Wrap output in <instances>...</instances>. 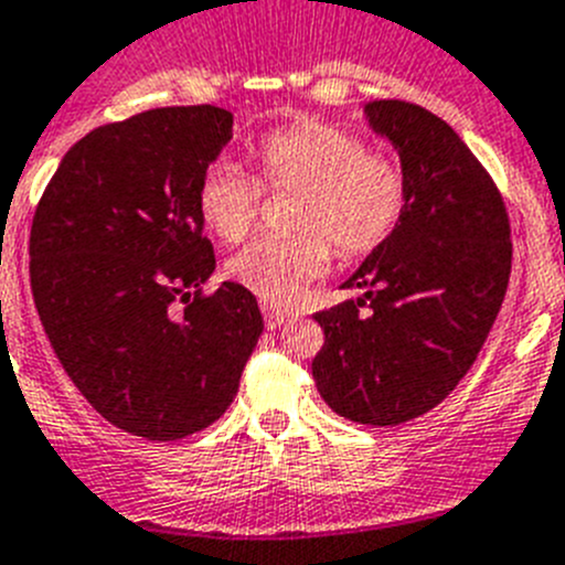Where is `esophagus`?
<instances>
[{
	"mask_svg": "<svg viewBox=\"0 0 565 565\" xmlns=\"http://www.w3.org/2000/svg\"><path fill=\"white\" fill-rule=\"evenodd\" d=\"M262 315H264V327L267 329H281L287 320H292V312H289V309H278L273 307V303H264Z\"/></svg>",
	"mask_w": 565,
	"mask_h": 565,
	"instance_id": "obj_1",
	"label": "esophagus"
}]
</instances>
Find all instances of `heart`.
<instances>
[{"label":"heart","mask_w":565,"mask_h":565,"mask_svg":"<svg viewBox=\"0 0 565 565\" xmlns=\"http://www.w3.org/2000/svg\"><path fill=\"white\" fill-rule=\"evenodd\" d=\"M258 177L273 191H301L292 236H262L227 262V276L270 303H289L329 270L332 246L358 258L388 242L408 207V177L363 137L332 124H298L258 140ZM262 182L216 162L196 185V207L222 242H242L262 211Z\"/></svg>","instance_id":"1"}]
</instances>
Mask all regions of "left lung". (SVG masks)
<instances>
[{"mask_svg": "<svg viewBox=\"0 0 565 565\" xmlns=\"http://www.w3.org/2000/svg\"><path fill=\"white\" fill-rule=\"evenodd\" d=\"M369 126L399 154L408 207L343 289L360 298L318 312L312 377L334 414L388 428L428 414L479 358L512 267L495 182L434 111L371 100Z\"/></svg>", "mask_w": 565, "mask_h": 565, "instance_id": "8db88e82", "label": "left lung"}]
</instances>
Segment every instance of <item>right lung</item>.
Masks as SVG:
<instances>
[{
    "label": "right lung",
    "mask_w": 565,
    "mask_h": 565,
    "mask_svg": "<svg viewBox=\"0 0 565 565\" xmlns=\"http://www.w3.org/2000/svg\"><path fill=\"white\" fill-rule=\"evenodd\" d=\"M231 137V111L207 104L98 126L35 207L42 327L86 403L126 434L171 441L220 419L264 329L242 284L202 295L216 258L196 185Z\"/></svg>",
    "instance_id": "add662e5"
}]
</instances>
